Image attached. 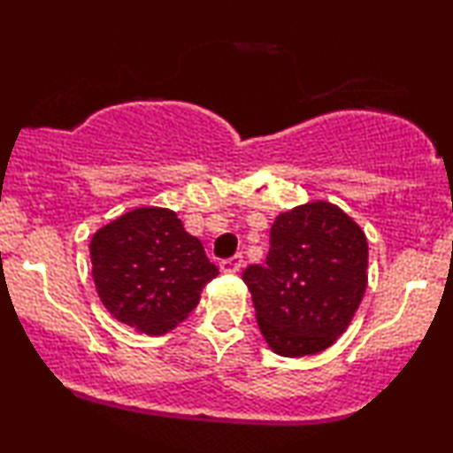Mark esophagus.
Masks as SVG:
<instances>
[{
	"label": "esophagus",
	"mask_w": 453,
	"mask_h": 453,
	"mask_svg": "<svg viewBox=\"0 0 453 453\" xmlns=\"http://www.w3.org/2000/svg\"><path fill=\"white\" fill-rule=\"evenodd\" d=\"M241 268H243V256H241V253L228 259H222L220 262V270L225 272V274H237Z\"/></svg>",
	"instance_id": "obj_1"
}]
</instances>
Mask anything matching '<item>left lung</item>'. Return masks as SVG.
<instances>
[{"mask_svg": "<svg viewBox=\"0 0 453 453\" xmlns=\"http://www.w3.org/2000/svg\"><path fill=\"white\" fill-rule=\"evenodd\" d=\"M367 264V237L334 203L318 200L278 214L265 265L243 272L270 349L307 357L336 342L363 301Z\"/></svg>", "mask_w": 453, "mask_h": 453, "instance_id": "8db88e82", "label": "left lung"}]
</instances>
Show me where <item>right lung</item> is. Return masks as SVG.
I'll return each instance as SVG.
<instances>
[{"label": "right lung", "instance_id": "right-lung-1", "mask_svg": "<svg viewBox=\"0 0 453 453\" xmlns=\"http://www.w3.org/2000/svg\"><path fill=\"white\" fill-rule=\"evenodd\" d=\"M92 278L121 324L160 336L183 321L219 268L169 208L144 206L92 234Z\"/></svg>", "mask_w": 453, "mask_h": 453}]
</instances>
